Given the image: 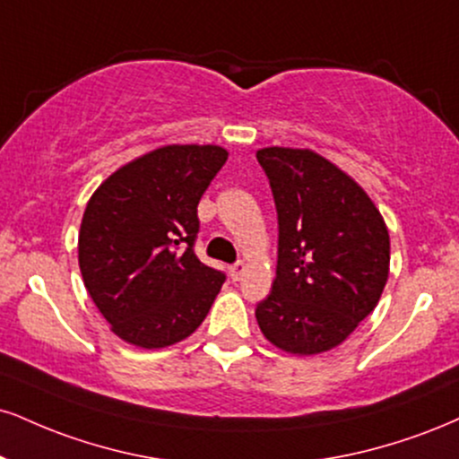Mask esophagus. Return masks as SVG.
<instances>
[{"label":"esophagus","instance_id":"esophagus-1","mask_svg":"<svg viewBox=\"0 0 459 459\" xmlns=\"http://www.w3.org/2000/svg\"><path fill=\"white\" fill-rule=\"evenodd\" d=\"M244 272H246V264L244 263H235V264H230L229 267V275H230V280H233V282H237V280L241 278V275H244Z\"/></svg>","mask_w":459,"mask_h":459}]
</instances>
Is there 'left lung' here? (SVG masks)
I'll return each mask as SVG.
<instances>
[{"mask_svg": "<svg viewBox=\"0 0 459 459\" xmlns=\"http://www.w3.org/2000/svg\"><path fill=\"white\" fill-rule=\"evenodd\" d=\"M256 160L278 212V267L256 320L272 344L318 355L377 307L389 278V230L363 187L310 149L264 147Z\"/></svg>", "mask_w": 459, "mask_h": 459, "instance_id": "left-lung-1", "label": "left lung"}]
</instances>
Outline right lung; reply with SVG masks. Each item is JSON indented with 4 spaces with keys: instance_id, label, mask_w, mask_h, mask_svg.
I'll use <instances>...</instances> for the list:
<instances>
[{
    "instance_id": "right-lung-1",
    "label": "right lung",
    "mask_w": 459,
    "mask_h": 459,
    "mask_svg": "<svg viewBox=\"0 0 459 459\" xmlns=\"http://www.w3.org/2000/svg\"><path fill=\"white\" fill-rule=\"evenodd\" d=\"M218 145H167L115 170L82 213L79 267L113 333L164 349L195 333L226 275L195 254L196 207L224 167Z\"/></svg>"
}]
</instances>
